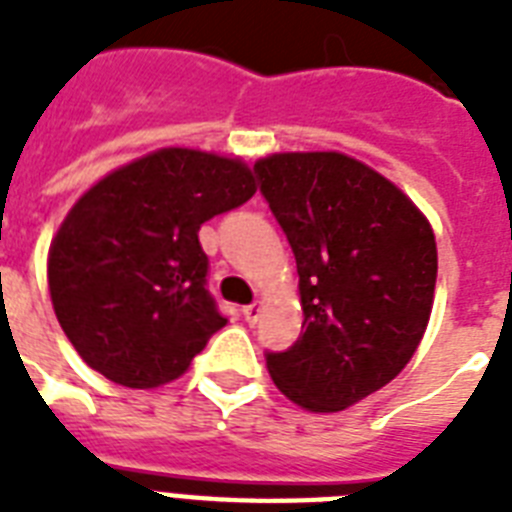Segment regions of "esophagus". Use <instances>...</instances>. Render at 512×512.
Listing matches in <instances>:
<instances>
[{"label":"esophagus","instance_id":"1","mask_svg":"<svg viewBox=\"0 0 512 512\" xmlns=\"http://www.w3.org/2000/svg\"><path fill=\"white\" fill-rule=\"evenodd\" d=\"M241 313H244V321H247V324H255V321L260 319V313H263V305L249 303V305H244V308H241Z\"/></svg>","mask_w":512,"mask_h":512}]
</instances>
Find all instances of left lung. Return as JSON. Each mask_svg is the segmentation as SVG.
<instances>
[{"instance_id": "left-lung-1", "label": "left lung", "mask_w": 512, "mask_h": 512, "mask_svg": "<svg viewBox=\"0 0 512 512\" xmlns=\"http://www.w3.org/2000/svg\"><path fill=\"white\" fill-rule=\"evenodd\" d=\"M255 172L295 252L305 316L295 345L265 364L289 401L340 412L414 356L436 292V236L401 188L337 151L265 156Z\"/></svg>"}]
</instances>
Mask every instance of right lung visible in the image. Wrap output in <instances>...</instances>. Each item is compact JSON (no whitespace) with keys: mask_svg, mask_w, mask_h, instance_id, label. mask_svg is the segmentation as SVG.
<instances>
[{"mask_svg":"<svg viewBox=\"0 0 512 512\" xmlns=\"http://www.w3.org/2000/svg\"><path fill=\"white\" fill-rule=\"evenodd\" d=\"M255 191L241 159L162 148L76 201L50 244L47 284L60 327L87 366L140 390L191 366L228 321L207 289L199 228Z\"/></svg>","mask_w":512,"mask_h":512,"instance_id":"obj_1","label":"right lung"}]
</instances>
